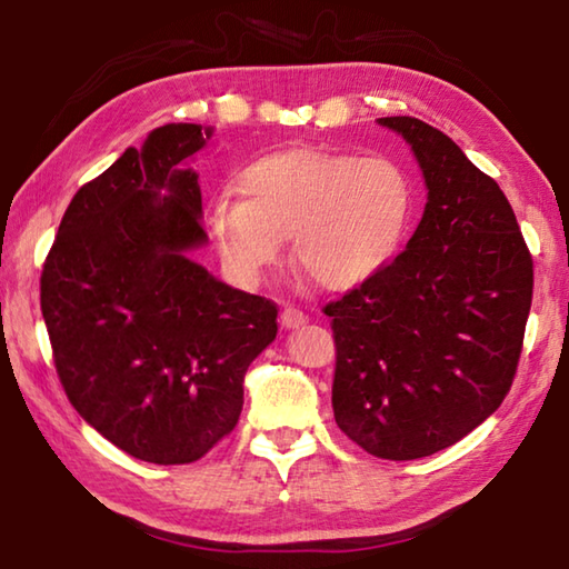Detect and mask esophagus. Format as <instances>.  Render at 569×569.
Returning <instances> with one entry per match:
<instances>
[{"instance_id": "1", "label": "esophagus", "mask_w": 569, "mask_h": 569, "mask_svg": "<svg viewBox=\"0 0 569 569\" xmlns=\"http://www.w3.org/2000/svg\"><path fill=\"white\" fill-rule=\"evenodd\" d=\"M308 321V316L301 311V308H293V306H286L281 311V323L283 329H298V326H303Z\"/></svg>"}]
</instances>
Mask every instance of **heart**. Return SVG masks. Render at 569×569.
Wrapping results in <instances>:
<instances>
[{
    "mask_svg": "<svg viewBox=\"0 0 569 569\" xmlns=\"http://www.w3.org/2000/svg\"><path fill=\"white\" fill-rule=\"evenodd\" d=\"M208 208V230L230 273L256 286L293 261L326 291H349L381 273L407 238L413 180L389 156L288 148L248 162Z\"/></svg>",
    "mask_w": 569,
    "mask_h": 569,
    "instance_id": "obj_1",
    "label": "heart"
}]
</instances>
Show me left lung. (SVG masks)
I'll list each match as a JSON object with an SVG mask.
<instances>
[{"instance_id": "1", "label": "left lung", "mask_w": 569, "mask_h": 569, "mask_svg": "<svg viewBox=\"0 0 569 569\" xmlns=\"http://www.w3.org/2000/svg\"><path fill=\"white\" fill-rule=\"evenodd\" d=\"M417 156L429 198L407 250L326 303L339 429L391 461L457 445L512 387L532 306V253L497 182L417 118H381Z\"/></svg>"}]
</instances>
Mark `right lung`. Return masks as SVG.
Segmentation results:
<instances>
[{"label":"right lung","instance_id":"1","mask_svg":"<svg viewBox=\"0 0 569 569\" xmlns=\"http://www.w3.org/2000/svg\"><path fill=\"white\" fill-rule=\"evenodd\" d=\"M210 128L170 122L74 192L44 258L40 306L77 413L130 457L190 465L236 429L278 308L220 283L186 162Z\"/></svg>","mask_w":569,"mask_h":569}]
</instances>
